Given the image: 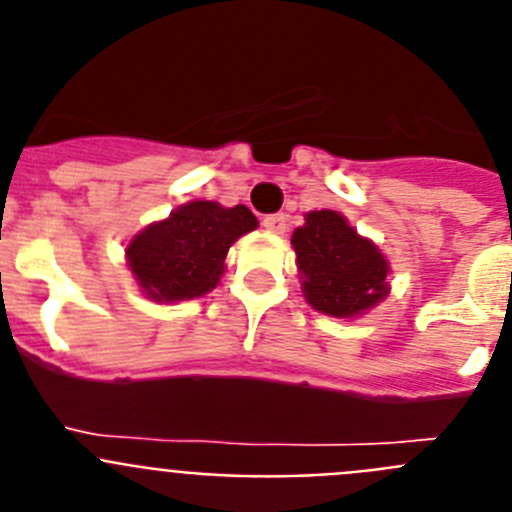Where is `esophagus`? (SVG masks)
Segmentation results:
<instances>
[{
    "instance_id": "34e87169",
    "label": "esophagus",
    "mask_w": 512,
    "mask_h": 512,
    "mask_svg": "<svg viewBox=\"0 0 512 512\" xmlns=\"http://www.w3.org/2000/svg\"><path fill=\"white\" fill-rule=\"evenodd\" d=\"M264 228L269 230V233L282 235L284 230H287V215H284V212H277V215H266L264 217Z\"/></svg>"
}]
</instances>
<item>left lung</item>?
<instances>
[{
	"mask_svg": "<svg viewBox=\"0 0 512 512\" xmlns=\"http://www.w3.org/2000/svg\"><path fill=\"white\" fill-rule=\"evenodd\" d=\"M302 289L315 310L354 318L387 295V261L333 210L310 212L292 233Z\"/></svg>",
	"mask_w": 512,
	"mask_h": 512,
	"instance_id": "8db88e82",
	"label": "left lung"
}]
</instances>
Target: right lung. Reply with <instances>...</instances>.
I'll use <instances>...</instances> for the list:
<instances>
[{
	"label": "right lung",
	"instance_id": "right-lung-1",
	"mask_svg": "<svg viewBox=\"0 0 512 512\" xmlns=\"http://www.w3.org/2000/svg\"><path fill=\"white\" fill-rule=\"evenodd\" d=\"M259 220L243 205L189 202L135 235L128 264L148 297L158 302L207 295L223 274L228 248Z\"/></svg>",
	"mask_w": 512,
	"mask_h": 512
}]
</instances>
